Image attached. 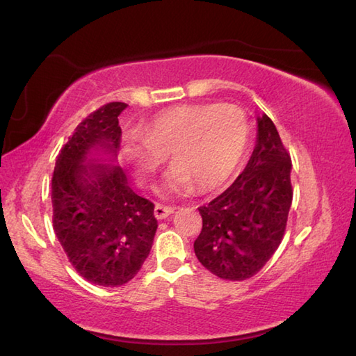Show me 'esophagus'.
Listing matches in <instances>:
<instances>
[{
  "mask_svg": "<svg viewBox=\"0 0 356 356\" xmlns=\"http://www.w3.org/2000/svg\"><path fill=\"white\" fill-rule=\"evenodd\" d=\"M172 213H174V208H171V207H165V205L157 204L156 208H154V216H156V218H157L159 220L166 219V218H168V216H171Z\"/></svg>",
  "mask_w": 356,
  "mask_h": 356,
  "instance_id": "obj_1",
  "label": "esophagus"
}]
</instances>
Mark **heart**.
I'll use <instances>...</instances> for the list:
<instances>
[{
	"instance_id": "obj_1",
	"label": "heart",
	"mask_w": 356,
	"mask_h": 356,
	"mask_svg": "<svg viewBox=\"0 0 356 356\" xmlns=\"http://www.w3.org/2000/svg\"><path fill=\"white\" fill-rule=\"evenodd\" d=\"M248 145L245 114L232 104L182 106L156 117L145 129V140H124L118 154L138 184L156 177L166 156L174 163L160 193L182 196L194 188L208 193L225 185Z\"/></svg>"
}]
</instances>
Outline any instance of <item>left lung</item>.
I'll use <instances>...</instances> for the list:
<instances>
[{
	"instance_id": "1",
	"label": "left lung",
	"mask_w": 356,
	"mask_h": 356,
	"mask_svg": "<svg viewBox=\"0 0 356 356\" xmlns=\"http://www.w3.org/2000/svg\"><path fill=\"white\" fill-rule=\"evenodd\" d=\"M253 154L234 184L199 208L202 232L194 241L199 262L213 275L243 281L280 247L291 207V160L267 114L256 118Z\"/></svg>"
}]
</instances>
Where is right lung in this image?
<instances>
[{
	"instance_id": "add662e5",
	"label": "right lung",
	"mask_w": 356,
	"mask_h": 356,
	"mask_svg": "<svg viewBox=\"0 0 356 356\" xmlns=\"http://www.w3.org/2000/svg\"><path fill=\"white\" fill-rule=\"evenodd\" d=\"M127 103L97 109L63 146L52 176L54 232L69 262L103 287L127 284L142 268L157 229L154 204L132 193L115 165Z\"/></svg>"
}]
</instances>
